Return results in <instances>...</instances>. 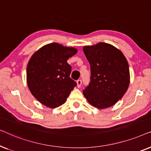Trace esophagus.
Listing matches in <instances>:
<instances>
[{"instance_id": "34e87169", "label": "esophagus", "mask_w": 151, "mask_h": 151, "mask_svg": "<svg viewBox=\"0 0 151 151\" xmlns=\"http://www.w3.org/2000/svg\"><path fill=\"white\" fill-rule=\"evenodd\" d=\"M82 83V82L81 80H77V84H78L77 86H78V88H80V86H81Z\"/></svg>"}]
</instances>
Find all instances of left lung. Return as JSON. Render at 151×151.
<instances>
[{
	"mask_svg": "<svg viewBox=\"0 0 151 151\" xmlns=\"http://www.w3.org/2000/svg\"><path fill=\"white\" fill-rule=\"evenodd\" d=\"M83 51L91 67V81L83 90L84 97L98 109L113 106L129 87L127 59L119 49L104 42L85 46Z\"/></svg>",
	"mask_w": 151,
	"mask_h": 151,
	"instance_id": "8db88e82",
	"label": "left lung"
}]
</instances>
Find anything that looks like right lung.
Masks as SVG:
<instances>
[{
  "mask_svg": "<svg viewBox=\"0 0 151 151\" xmlns=\"http://www.w3.org/2000/svg\"><path fill=\"white\" fill-rule=\"evenodd\" d=\"M77 53L73 47L51 43L32 55L27 68L31 93L40 103L56 108L65 102L76 82L70 78L71 67L67 60Z\"/></svg>",
  "mask_w": 151,
  "mask_h": 151,
  "instance_id": "right-lung-1",
  "label": "right lung"
}]
</instances>
